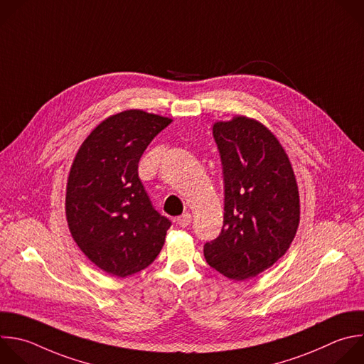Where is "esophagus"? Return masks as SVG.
Masks as SVG:
<instances>
[{
	"instance_id": "esophagus-1",
	"label": "esophagus",
	"mask_w": 364,
	"mask_h": 364,
	"mask_svg": "<svg viewBox=\"0 0 364 364\" xmlns=\"http://www.w3.org/2000/svg\"><path fill=\"white\" fill-rule=\"evenodd\" d=\"M177 224L180 225V227H187V225H190V223H191V214L190 213H184V214H181L180 217H177Z\"/></svg>"
}]
</instances>
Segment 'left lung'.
Wrapping results in <instances>:
<instances>
[{"label": "left lung", "mask_w": 364, "mask_h": 364, "mask_svg": "<svg viewBox=\"0 0 364 364\" xmlns=\"http://www.w3.org/2000/svg\"><path fill=\"white\" fill-rule=\"evenodd\" d=\"M213 136L224 177V220L204 245L207 263L231 280H247L289 250L300 221L299 188L276 136L243 115L218 121Z\"/></svg>", "instance_id": "obj_1"}]
</instances>
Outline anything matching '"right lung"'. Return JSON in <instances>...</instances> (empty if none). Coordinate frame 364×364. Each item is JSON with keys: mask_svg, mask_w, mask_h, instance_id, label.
<instances>
[{"mask_svg": "<svg viewBox=\"0 0 364 364\" xmlns=\"http://www.w3.org/2000/svg\"><path fill=\"white\" fill-rule=\"evenodd\" d=\"M171 118L141 109L108 117L84 140L73 161L65 196L71 235L97 267L127 277L150 266L171 221L153 207L139 161Z\"/></svg>", "mask_w": 364, "mask_h": 364, "instance_id": "right-lung-1", "label": "right lung"}]
</instances>
